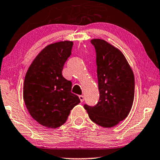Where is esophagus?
<instances>
[{
	"label": "esophagus",
	"instance_id": "esophagus-1",
	"mask_svg": "<svg viewBox=\"0 0 160 160\" xmlns=\"http://www.w3.org/2000/svg\"><path fill=\"white\" fill-rule=\"evenodd\" d=\"M79 98L80 100L81 103H82V102H83V101H84V96H83V95H79Z\"/></svg>",
	"mask_w": 160,
	"mask_h": 160
}]
</instances>
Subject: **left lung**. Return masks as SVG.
<instances>
[{
    "label": "left lung",
    "instance_id": "obj_1",
    "mask_svg": "<svg viewBox=\"0 0 160 160\" xmlns=\"http://www.w3.org/2000/svg\"><path fill=\"white\" fill-rule=\"evenodd\" d=\"M96 52L99 101L84 105L92 122L105 128L117 125L127 117L134 98V76L123 54L103 39H94Z\"/></svg>",
    "mask_w": 160,
    "mask_h": 160
}]
</instances>
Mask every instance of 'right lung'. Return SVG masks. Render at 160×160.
Segmentation results:
<instances>
[{"mask_svg": "<svg viewBox=\"0 0 160 160\" xmlns=\"http://www.w3.org/2000/svg\"><path fill=\"white\" fill-rule=\"evenodd\" d=\"M73 42L47 45L31 64L23 82V97L28 111L39 124L55 128L64 124L70 111L80 103L71 92L72 82L62 76Z\"/></svg>", "mask_w": 160, "mask_h": 160, "instance_id": "add662e5", "label": "right lung"}]
</instances>
